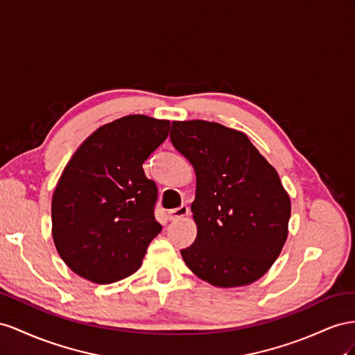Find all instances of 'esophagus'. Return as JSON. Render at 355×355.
I'll return each instance as SVG.
<instances>
[{
  "label": "esophagus",
  "mask_w": 355,
  "mask_h": 355,
  "mask_svg": "<svg viewBox=\"0 0 355 355\" xmlns=\"http://www.w3.org/2000/svg\"><path fill=\"white\" fill-rule=\"evenodd\" d=\"M187 214H189V208L186 205H181V207H178L175 209H171L168 212V220L175 221V220H180V218H184Z\"/></svg>",
  "instance_id": "obj_1"
}]
</instances>
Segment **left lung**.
<instances>
[{
	"label": "left lung",
	"instance_id": "8db88e82",
	"mask_svg": "<svg viewBox=\"0 0 355 355\" xmlns=\"http://www.w3.org/2000/svg\"><path fill=\"white\" fill-rule=\"evenodd\" d=\"M171 143L196 174L198 235L181 250L187 268L223 288L257 281L288 235L291 204L278 172L245 134L214 121H172Z\"/></svg>",
	"mask_w": 355,
	"mask_h": 355
}]
</instances>
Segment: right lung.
Wrapping results in <instances>:
<instances>
[{"label": "right lung", "mask_w": 355, "mask_h": 355, "mask_svg": "<svg viewBox=\"0 0 355 355\" xmlns=\"http://www.w3.org/2000/svg\"><path fill=\"white\" fill-rule=\"evenodd\" d=\"M169 134V120L144 114L98 128L69 159L52 198V235L65 265L96 284L141 268L162 226L157 187L143 164Z\"/></svg>", "instance_id": "obj_1"}]
</instances>
